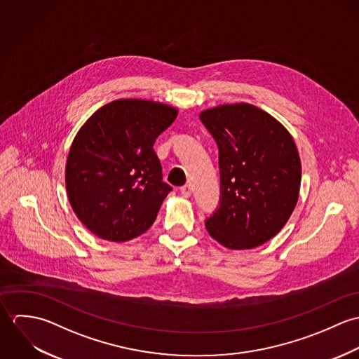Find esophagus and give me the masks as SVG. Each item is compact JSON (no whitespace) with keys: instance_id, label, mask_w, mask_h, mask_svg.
<instances>
[{"instance_id":"34e87169","label":"esophagus","mask_w":359,"mask_h":359,"mask_svg":"<svg viewBox=\"0 0 359 359\" xmlns=\"http://www.w3.org/2000/svg\"><path fill=\"white\" fill-rule=\"evenodd\" d=\"M181 195L184 196V198H189L191 195H192V188H191V185H184V187H181Z\"/></svg>"}]
</instances>
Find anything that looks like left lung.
Masks as SVG:
<instances>
[{"label": "left lung", "mask_w": 359, "mask_h": 359, "mask_svg": "<svg viewBox=\"0 0 359 359\" xmlns=\"http://www.w3.org/2000/svg\"><path fill=\"white\" fill-rule=\"evenodd\" d=\"M218 147L221 199L205 219L212 239L231 250L255 249L273 238L299 201L302 161L290 133L250 103L201 113Z\"/></svg>", "instance_id": "1"}]
</instances>
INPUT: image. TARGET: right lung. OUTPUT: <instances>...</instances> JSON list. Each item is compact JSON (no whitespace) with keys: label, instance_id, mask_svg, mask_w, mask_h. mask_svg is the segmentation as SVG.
I'll use <instances>...</instances> for the list:
<instances>
[{"label":"right lung","instance_id":"add662e5","mask_svg":"<svg viewBox=\"0 0 359 359\" xmlns=\"http://www.w3.org/2000/svg\"><path fill=\"white\" fill-rule=\"evenodd\" d=\"M178 110L145 100L100 107L79 130L66 161V192L98 238L127 242L147 232L172 188L163 182L156 138Z\"/></svg>","mask_w":359,"mask_h":359}]
</instances>
